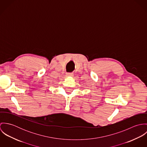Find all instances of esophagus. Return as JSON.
I'll use <instances>...</instances> for the list:
<instances>
[{
	"mask_svg": "<svg viewBox=\"0 0 147 147\" xmlns=\"http://www.w3.org/2000/svg\"><path fill=\"white\" fill-rule=\"evenodd\" d=\"M67 75L68 76H73L74 74H73V73H70V72H69V73H67Z\"/></svg>",
	"mask_w": 147,
	"mask_h": 147,
	"instance_id": "esophagus-1",
	"label": "esophagus"
}]
</instances>
